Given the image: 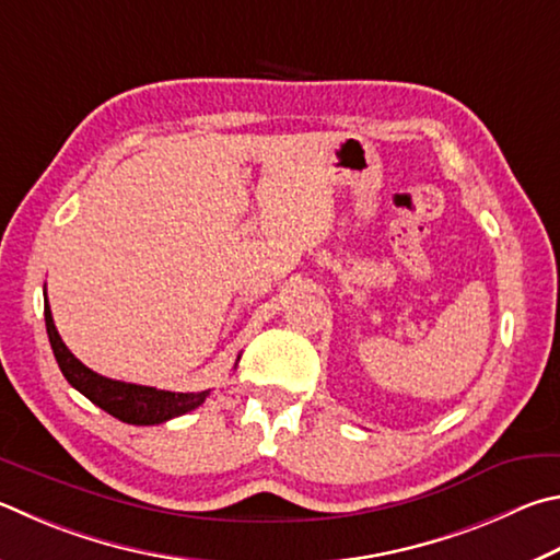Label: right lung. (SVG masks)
<instances>
[{"label":"right lung","instance_id":"obj_1","mask_svg":"<svg viewBox=\"0 0 560 560\" xmlns=\"http://www.w3.org/2000/svg\"><path fill=\"white\" fill-rule=\"evenodd\" d=\"M44 315H46V332L50 340V348H54L56 362L63 377L70 386L88 396L90 401L100 409L107 411L115 419L135 425H154L164 423L168 419H176V416L188 413L208 399V392H196V394H178V392H164L154 389V386H141V384H127L103 377V374L93 372L85 368L73 352L66 348V342L60 340L56 330L54 315H50L48 299H44Z\"/></svg>","mask_w":560,"mask_h":560}]
</instances>
